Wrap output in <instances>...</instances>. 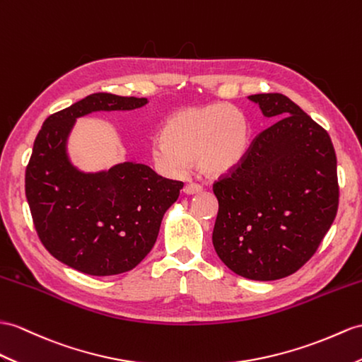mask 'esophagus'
I'll return each mask as SVG.
<instances>
[{
    "mask_svg": "<svg viewBox=\"0 0 362 362\" xmlns=\"http://www.w3.org/2000/svg\"><path fill=\"white\" fill-rule=\"evenodd\" d=\"M202 190V187L199 186V184H195V182H189L184 186V193L186 195H195V193H199Z\"/></svg>",
    "mask_w": 362,
    "mask_h": 362,
    "instance_id": "34e87169",
    "label": "esophagus"
}]
</instances>
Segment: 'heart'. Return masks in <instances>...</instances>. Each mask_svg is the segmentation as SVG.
Listing matches in <instances>:
<instances>
[{"mask_svg":"<svg viewBox=\"0 0 362 362\" xmlns=\"http://www.w3.org/2000/svg\"><path fill=\"white\" fill-rule=\"evenodd\" d=\"M250 127L244 113L226 103L187 107L167 119L152 143L155 164L169 175L195 161L201 173L223 176L247 155Z\"/></svg>","mask_w":362,"mask_h":362,"instance_id":"heart-1","label":"heart"}]
</instances>
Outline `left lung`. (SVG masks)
<instances>
[{"mask_svg": "<svg viewBox=\"0 0 362 362\" xmlns=\"http://www.w3.org/2000/svg\"><path fill=\"white\" fill-rule=\"evenodd\" d=\"M276 119L243 163L214 184V247L236 275L273 281L310 259L337 216L339 186L332 139L281 93L250 95Z\"/></svg>", "mask_w": 362, "mask_h": 362, "instance_id": "8db88e82", "label": "left lung"}]
</instances>
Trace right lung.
Segmentation results:
<instances>
[{"mask_svg": "<svg viewBox=\"0 0 362 362\" xmlns=\"http://www.w3.org/2000/svg\"><path fill=\"white\" fill-rule=\"evenodd\" d=\"M147 98L92 93L44 121L25 169L35 230L52 257L93 276L129 272L152 250L165 210L184 184L141 163L84 173L69 161L75 119L98 110H134Z\"/></svg>", "mask_w": 362, "mask_h": 362, "instance_id": "right-lung-1", "label": "right lung"}]
</instances>
